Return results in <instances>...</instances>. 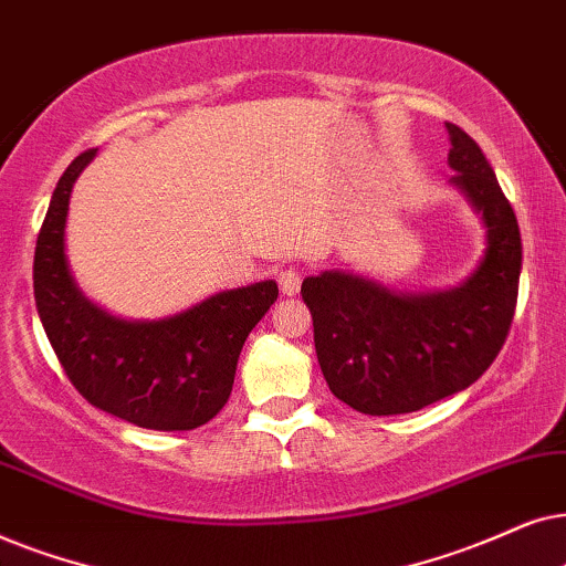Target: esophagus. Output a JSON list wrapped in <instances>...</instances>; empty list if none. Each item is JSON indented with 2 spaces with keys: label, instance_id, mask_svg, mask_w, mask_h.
<instances>
[{
  "label": "esophagus",
  "instance_id": "1",
  "mask_svg": "<svg viewBox=\"0 0 566 566\" xmlns=\"http://www.w3.org/2000/svg\"><path fill=\"white\" fill-rule=\"evenodd\" d=\"M276 282H279V290L284 292V295H297L300 292V284H303V274H300L297 269H282L276 274Z\"/></svg>",
  "mask_w": 566,
  "mask_h": 566
}]
</instances>
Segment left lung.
<instances>
[{
  "label": "left lung",
  "instance_id": "obj_1",
  "mask_svg": "<svg viewBox=\"0 0 566 566\" xmlns=\"http://www.w3.org/2000/svg\"><path fill=\"white\" fill-rule=\"evenodd\" d=\"M450 137V184L486 224V253L461 287L403 295L344 271L303 282L318 365L331 394L370 417L419 411L469 388L500 354L517 305L523 243L492 165L461 126Z\"/></svg>",
  "mask_w": 566,
  "mask_h": 566
}]
</instances>
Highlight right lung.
Masks as SVG:
<instances>
[{
    "label": "right lung",
    "mask_w": 566,
    "mask_h": 566,
    "mask_svg": "<svg viewBox=\"0 0 566 566\" xmlns=\"http://www.w3.org/2000/svg\"><path fill=\"white\" fill-rule=\"evenodd\" d=\"M95 153L64 170L38 232V315L66 378L95 409L160 432L196 429L228 403L240 349L279 287L266 279L163 321H120L90 303L66 266L64 228L74 180Z\"/></svg>",
    "instance_id": "add662e5"
}]
</instances>
